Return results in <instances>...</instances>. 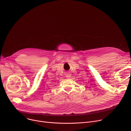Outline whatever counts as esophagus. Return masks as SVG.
Listing matches in <instances>:
<instances>
[{"label":"esophagus","mask_w":131,"mask_h":131,"mask_svg":"<svg viewBox=\"0 0 131 131\" xmlns=\"http://www.w3.org/2000/svg\"><path fill=\"white\" fill-rule=\"evenodd\" d=\"M66 77L68 78H70L71 77V74L70 73H66Z\"/></svg>","instance_id":"34e87169"}]
</instances>
